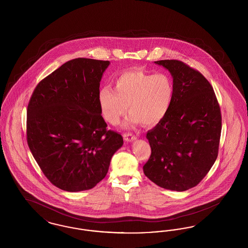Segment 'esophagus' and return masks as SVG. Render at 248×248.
<instances>
[{"label": "esophagus", "instance_id": "esophagus-1", "mask_svg": "<svg viewBox=\"0 0 248 248\" xmlns=\"http://www.w3.org/2000/svg\"><path fill=\"white\" fill-rule=\"evenodd\" d=\"M124 139L125 141L131 142L136 140L137 137L131 133H125V134H124Z\"/></svg>", "mask_w": 248, "mask_h": 248}]
</instances>
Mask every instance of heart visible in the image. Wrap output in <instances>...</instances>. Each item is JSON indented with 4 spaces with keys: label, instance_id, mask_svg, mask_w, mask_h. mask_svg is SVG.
Here are the masks:
<instances>
[{
    "label": "heart",
    "instance_id": "b5f03b06",
    "mask_svg": "<svg viewBox=\"0 0 248 248\" xmlns=\"http://www.w3.org/2000/svg\"><path fill=\"white\" fill-rule=\"evenodd\" d=\"M175 84L167 73H151L140 68L123 71L115 78L113 90L105 86L97 101L102 117L112 125L126 113V125L142 123L152 126L165 118L172 106Z\"/></svg>",
    "mask_w": 248,
    "mask_h": 248
}]
</instances>
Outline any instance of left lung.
Masks as SVG:
<instances>
[{"instance_id":"obj_1","label":"left lung","mask_w":248,"mask_h":248,"mask_svg":"<svg viewBox=\"0 0 248 248\" xmlns=\"http://www.w3.org/2000/svg\"><path fill=\"white\" fill-rule=\"evenodd\" d=\"M155 63L170 71L175 95L165 118L147 133L152 154L143 171L159 187L184 191L198 185L217 160L220 108L201 72L176 59Z\"/></svg>"}]
</instances>
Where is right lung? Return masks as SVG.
<instances>
[{"mask_svg":"<svg viewBox=\"0 0 248 248\" xmlns=\"http://www.w3.org/2000/svg\"><path fill=\"white\" fill-rule=\"evenodd\" d=\"M109 61L72 59L43 79L27 109V141L48 180L63 190L90 189L106 177L123 137L107 129L97 101Z\"/></svg>","mask_w":248,"mask_h":248,"instance_id":"1","label":"right lung"}]
</instances>
